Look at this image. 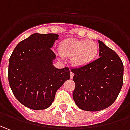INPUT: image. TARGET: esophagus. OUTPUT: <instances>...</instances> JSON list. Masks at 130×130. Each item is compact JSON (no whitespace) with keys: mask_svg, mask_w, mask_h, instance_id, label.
<instances>
[{"mask_svg":"<svg viewBox=\"0 0 130 130\" xmlns=\"http://www.w3.org/2000/svg\"><path fill=\"white\" fill-rule=\"evenodd\" d=\"M74 73H72V72H71L70 73V78H71V79H72V78H73V77H74Z\"/></svg>","mask_w":130,"mask_h":130,"instance_id":"34e87169","label":"esophagus"}]
</instances>
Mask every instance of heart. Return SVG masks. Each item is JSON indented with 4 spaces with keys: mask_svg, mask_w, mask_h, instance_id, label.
Instances as JSON below:
<instances>
[{
    "mask_svg": "<svg viewBox=\"0 0 130 130\" xmlns=\"http://www.w3.org/2000/svg\"><path fill=\"white\" fill-rule=\"evenodd\" d=\"M61 55L66 58H72L74 67H82L93 62L97 57L99 48L97 43L92 40L67 39L59 44Z\"/></svg>",
    "mask_w": 130,
    "mask_h": 130,
    "instance_id": "1",
    "label": "heart"
}]
</instances>
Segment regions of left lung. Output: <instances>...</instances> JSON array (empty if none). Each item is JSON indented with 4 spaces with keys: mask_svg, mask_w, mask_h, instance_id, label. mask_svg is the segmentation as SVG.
<instances>
[{
    "mask_svg": "<svg viewBox=\"0 0 130 130\" xmlns=\"http://www.w3.org/2000/svg\"><path fill=\"white\" fill-rule=\"evenodd\" d=\"M100 57L87 66L71 69L75 89L73 98L78 108L99 111L110 106L121 91L124 67L114 51L98 40Z\"/></svg>",
    "mask_w": 130,
    "mask_h": 130,
    "instance_id": "8db88e82",
    "label": "left lung"
}]
</instances>
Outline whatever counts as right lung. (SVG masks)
Wrapping results in <instances>:
<instances>
[{
	"label": "right lung",
	"instance_id": "1",
	"mask_svg": "<svg viewBox=\"0 0 130 130\" xmlns=\"http://www.w3.org/2000/svg\"><path fill=\"white\" fill-rule=\"evenodd\" d=\"M58 37L57 34H32L19 43L10 57V86L17 100L27 108H49L57 90L70 78L68 67L53 66L56 55L51 48Z\"/></svg>",
	"mask_w": 130,
	"mask_h": 130
}]
</instances>
